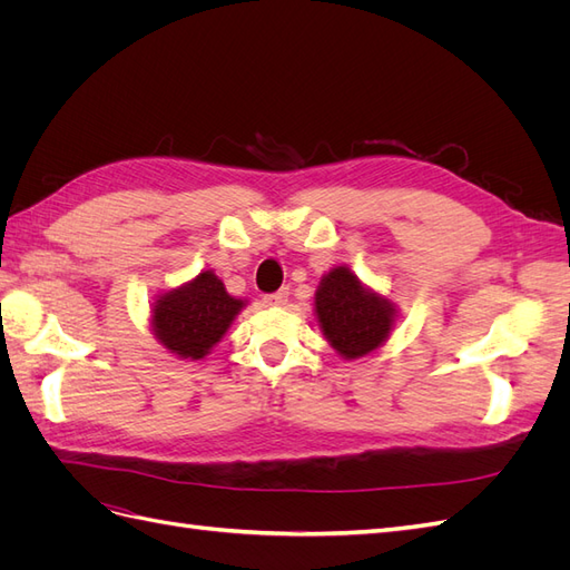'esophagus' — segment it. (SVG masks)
Instances as JSON below:
<instances>
[{"instance_id": "obj_1", "label": "esophagus", "mask_w": 570, "mask_h": 570, "mask_svg": "<svg viewBox=\"0 0 570 570\" xmlns=\"http://www.w3.org/2000/svg\"><path fill=\"white\" fill-rule=\"evenodd\" d=\"M287 297H289V292H287V287H283V289H278V292H273V295H266L264 302H266L268 306H283V304L287 302Z\"/></svg>"}]
</instances>
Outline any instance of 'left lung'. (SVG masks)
<instances>
[{
	"label": "left lung",
	"instance_id": "obj_1",
	"mask_svg": "<svg viewBox=\"0 0 570 570\" xmlns=\"http://www.w3.org/2000/svg\"><path fill=\"white\" fill-rule=\"evenodd\" d=\"M314 299L325 340L344 358L366 356L381 347L396 316L394 304L361 285L347 266L325 273Z\"/></svg>",
	"mask_w": 570,
	"mask_h": 570
}]
</instances>
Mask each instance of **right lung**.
<instances>
[{
    "instance_id": "obj_1",
    "label": "right lung",
    "mask_w": 570,
    "mask_h": 570,
    "mask_svg": "<svg viewBox=\"0 0 570 570\" xmlns=\"http://www.w3.org/2000/svg\"><path fill=\"white\" fill-rule=\"evenodd\" d=\"M243 306L245 302L230 297L214 271H202L195 281L154 302L151 327L170 354L197 361L226 335Z\"/></svg>"
}]
</instances>
